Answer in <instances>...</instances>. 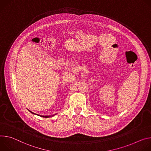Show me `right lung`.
<instances>
[{"label":"right lung","mask_w":151,"mask_h":151,"mask_svg":"<svg viewBox=\"0 0 151 151\" xmlns=\"http://www.w3.org/2000/svg\"><path fill=\"white\" fill-rule=\"evenodd\" d=\"M32 113H33V114H35V113H33V112H32V111H30ZM38 116H41V117H43V118H49V117H50V116H41V115H38ZM54 116V115H52V116Z\"/></svg>","instance_id":"1"}]
</instances>
